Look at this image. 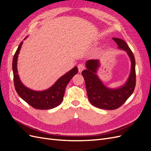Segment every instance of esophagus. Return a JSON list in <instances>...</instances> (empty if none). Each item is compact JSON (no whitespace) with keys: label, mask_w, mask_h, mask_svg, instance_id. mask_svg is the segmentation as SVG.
I'll return each instance as SVG.
<instances>
[{"label":"esophagus","mask_w":151,"mask_h":151,"mask_svg":"<svg viewBox=\"0 0 151 151\" xmlns=\"http://www.w3.org/2000/svg\"><path fill=\"white\" fill-rule=\"evenodd\" d=\"M77 67H78L79 72H81L85 68L84 65L83 64H82V63H80V64H79L78 66H77Z\"/></svg>","instance_id":"obj_1"}]
</instances>
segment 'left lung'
I'll return each instance as SVG.
<instances>
[{"mask_svg":"<svg viewBox=\"0 0 151 151\" xmlns=\"http://www.w3.org/2000/svg\"><path fill=\"white\" fill-rule=\"evenodd\" d=\"M120 50L125 51L131 62L130 73L125 83L116 88L105 86L97 75L101 65L100 61L89 60L86 62V70L82 72L85 80L87 93L91 104L103 109H115L124 103L133 93L135 86V60L133 53L127 43L120 38H113Z\"/></svg>","mask_w":151,"mask_h":151,"instance_id":"left-lung-1","label":"left lung"}]
</instances>
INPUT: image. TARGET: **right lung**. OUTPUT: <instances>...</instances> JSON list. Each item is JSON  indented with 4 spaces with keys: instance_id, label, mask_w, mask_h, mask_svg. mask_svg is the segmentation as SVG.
Masks as SVG:
<instances>
[{
    "instance_id": "1",
    "label": "right lung",
    "mask_w": 151,
    "mask_h": 151,
    "mask_svg": "<svg viewBox=\"0 0 151 151\" xmlns=\"http://www.w3.org/2000/svg\"><path fill=\"white\" fill-rule=\"evenodd\" d=\"M22 43L21 42L19 44L12 60L14 83L17 93L24 101L36 109H49L58 106L63 101L65 90L68 82L78 72L77 66L61 76L48 89L43 91L31 89L22 83L17 68L18 55Z\"/></svg>"
}]
</instances>
